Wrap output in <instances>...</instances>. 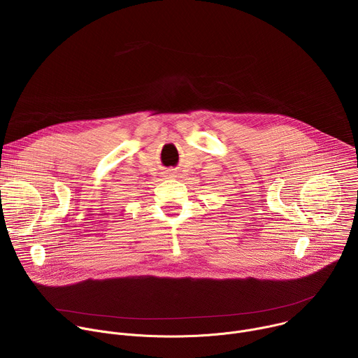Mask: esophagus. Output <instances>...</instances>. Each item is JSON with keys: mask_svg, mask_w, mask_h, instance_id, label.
<instances>
[{"mask_svg": "<svg viewBox=\"0 0 358 358\" xmlns=\"http://www.w3.org/2000/svg\"><path fill=\"white\" fill-rule=\"evenodd\" d=\"M170 174H174V173H170Z\"/></svg>", "mask_w": 358, "mask_h": 358, "instance_id": "1", "label": "esophagus"}]
</instances>
